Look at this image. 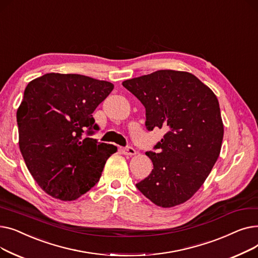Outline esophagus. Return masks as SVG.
Listing matches in <instances>:
<instances>
[{
	"label": "esophagus",
	"mask_w": 258,
	"mask_h": 258,
	"mask_svg": "<svg viewBox=\"0 0 258 258\" xmlns=\"http://www.w3.org/2000/svg\"><path fill=\"white\" fill-rule=\"evenodd\" d=\"M122 152H123L124 155H127V156L136 155V151H135L132 146H126L124 148H122Z\"/></svg>",
	"instance_id": "esophagus-1"
}]
</instances>
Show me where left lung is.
Listing matches in <instances>:
<instances>
[{
    "instance_id": "8db88e82",
    "label": "left lung",
    "mask_w": 258,
    "mask_h": 258,
    "mask_svg": "<svg viewBox=\"0 0 258 258\" xmlns=\"http://www.w3.org/2000/svg\"><path fill=\"white\" fill-rule=\"evenodd\" d=\"M122 85L144 105L146 128L166 131L154 147L158 153H145L154 169L136 186L157 206L180 205L199 190L220 156L219 100L199 78L182 71L159 70Z\"/></svg>"
}]
</instances>
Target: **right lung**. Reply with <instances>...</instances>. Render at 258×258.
<instances>
[{"label": "right lung", "mask_w": 258, "mask_h": 258, "mask_svg": "<svg viewBox=\"0 0 258 258\" xmlns=\"http://www.w3.org/2000/svg\"><path fill=\"white\" fill-rule=\"evenodd\" d=\"M114 89L105 80L48 73L26 87L17 112L19 144L27 168L49 196L74 201L96 185L112 144L90 137L93 112Z\"/></svg>", "instance_id": "add662e5"}]
</instances>
